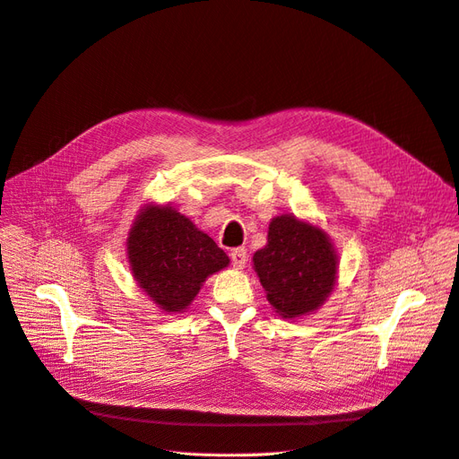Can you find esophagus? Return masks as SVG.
Instances as JSON below:
<instances>
[{
    "mask_svg": "<svg viewBox=\"0 0 459 459\" xmlns=\"http://www.w3.org/2000/svg\"><path fill=\"white\" fill-rule=\"evenodd\" d=\"M230 256H231V264H233L235 270H243L245 268V264H247V248H243V247L233 248Z\"/></svg>",
    "mask_w": 459,
    "mask_h": 459,
    "instance_id": "1",
    "label": "esophagus"
}]
</instances>
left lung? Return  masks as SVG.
Listing matches in <instances>:
<instances>
[{"mask_svg": "<svg viewBox=\"0 0 459 459\" xmlns=\"http://www.w3.org/2000/svg\"><path fill=\"white\" fill-rule=\"evenodd\" d=\"M266 299L281 317L317 310L337 281L339 260L329 235L293 214L275 216L268 243L253 256Z\"/></svg>", "mask_w": 459, "mask_h": 459, "instance_id": "left-lung-1", "label": "left lung"}]
</instances>
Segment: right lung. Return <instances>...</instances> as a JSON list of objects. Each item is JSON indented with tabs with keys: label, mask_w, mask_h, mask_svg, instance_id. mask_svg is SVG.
<instances>
[{
	"label": "right lung",
	"mask_w": 459,
	"mask_h": 459,
	"mask_svg": "<svg viewBox=\"0 0 459 459\" xmlns=\"http://www.w3.org/2000/svg\"><path fill=\"white\" fill-rule=\"evenodd\" d=\"M128 260L137 285L164 312H184L228 255L170 204H147L128 233Z\"/></svg>",
	"instance_id": "right-lung-1"
}]
</instances>
